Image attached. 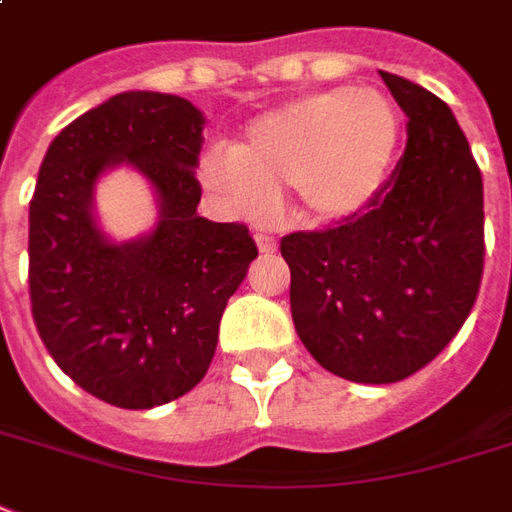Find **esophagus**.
Segmentation results:
<instances>
[{"label":"esophagus","mask_w":512,"mask_h":512,"mask_svg":"<svg viewBox=\"0 0 512 512\" xmlns=\"http://www.w3.org/2000/svg\"><path fill=\"white\" fill-rule=\"evenodd\" d=\"M256 245H259L261 253L278 251V240H275V237H270V234H256Z\"/></svg>","instance_id":"34e87169"}]
</instances>
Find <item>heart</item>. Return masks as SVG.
<instances>
[{
    "instance_id": "b5f03b06",
    "label": "heart",
    "mask_w": 512,
    "mask_h": 512,
    "mask_svg": "<svg viewBox=\"0 0 512 512\" xmlns=\"http://www.w3.org/2000/svg\"><path fill=\"white\" fill-rule=\"evenodd\" d=\"M397 142L399 118L383 96L332 88L256 118L234 151L207 153L202 183L253 218L294 188L305 221L334 224L378 194Z\"/></svg>"
}]
</instances>
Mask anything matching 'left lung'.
<instances>
[{"mask_svg":"<svg viewBox=\"0 0 512 512\" xmlns=\"http://www.w3.org/2000/svg\"><path fill=\"white\" fill-rule=\"evenodd\" d=\"M407 115L405 156L361 215L291 232V315L313 359L353 383H397L445 351L483 278V180L451 107L380 72Z\"/></svg>","mask_w":512,"mask_h":512,"instance_id":"1","label":"left lung"}]
</instances>
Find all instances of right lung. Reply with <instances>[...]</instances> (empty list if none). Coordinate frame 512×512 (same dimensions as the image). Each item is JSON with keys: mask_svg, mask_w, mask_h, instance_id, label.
<instances>
[{"mask_svg": "<svg viewBox=\"0 0 512 512\" xmlns=\"http://www.w3.org/2000/svg\"><path fill=\"white\" fill-rule=\"evenodd\" d=\"M205 118L172 94L129 91L64 126L29 205V299L53 361L107 405L148 410L205 378L226 302L259 256L248 226L197 215ZM129 160L162 202L145 241L110 246L90 191Z\"/></svg>", "mask_w": 512, "mask_h": 512, "instance_id": "1", "label": "right lung"}]
</instances>
